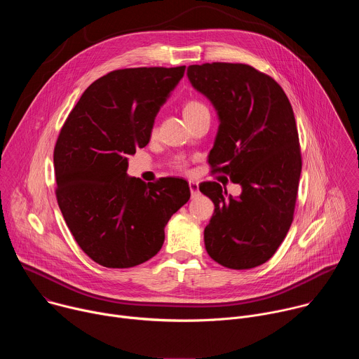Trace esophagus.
<instances>
[{
    "label": "esophagus",
    "mask_w": 359,
    "mask_h": 359,
    "mask_svg": "<svg viewBox=\"0 0 359 359\" xmlns=\"http://www.w3.org/2000/svg\"><path fill=\"white\" fill-rule=\"evenodd\" d=\"M189 187H190L191 197L198 196V193H200V190H198V183H196V182H189Z\"/></svg>",
    "instance_id": "34e87169"
}]
</instances>
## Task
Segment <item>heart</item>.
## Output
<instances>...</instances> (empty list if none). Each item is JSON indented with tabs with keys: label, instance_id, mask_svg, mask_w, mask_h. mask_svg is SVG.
I'll return each instance as SVG.
<instances>
[{
	"label": "heart",
	"instance_id": "heart-1",
	"mask_svg": "<svg viewBox=\"0 0 359 359\" xmlns=\"http://www.w3.org/2000/svg\"><path fill=\"white\" fill-rule=\"evenodd\" d=\"M206 111H209L208 107L204 105L203 102L198 100V99H187L183 104V116H184V119H190V118H193V116H196L201 112H206Z\"/></svg>",
	"mask_w": 359,
	"mask_h": 359
}]
</instances>
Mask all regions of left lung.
<instances>
[{"label":"left lung","mask_w":359,"mask_h":359,"mask_svg":"<svg viewBox=\"0 0 359 359\" xmlns=\"http://www.w3.org/2000/svg\"><path fill=\"white\" fill-rule=\"evenodd\" d=\"M187 76L219 114L209 155L212 173H223L243 187L233 198L217 182L198 186L215 203L204 245L227 269L262 266L294 219L302 161L291 104L271 76L245 64L190 65Z\"/></svg>","instance_id":"left-lung-1"}]
</instances>
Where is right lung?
I'll use <instances>...</instances> for the list:
<instances>
[{"label":"right lung","instance_id":"obj_1","mask_svg":"<svg viewBox=\"0 0 359 359\" xmlns=\"http://www.w3.org/2000/svg\"><path fill=\"white\" fill-rule=\"evenodd\" d=\"M186 67L126 68L96 79L68 115L54 149L57 200L82 251L108 269L156 255L165 226L190 198L183 179L128 177L155 116Z\"/></svg>","mask_w":359,"mask_h":359}]
</instances>
